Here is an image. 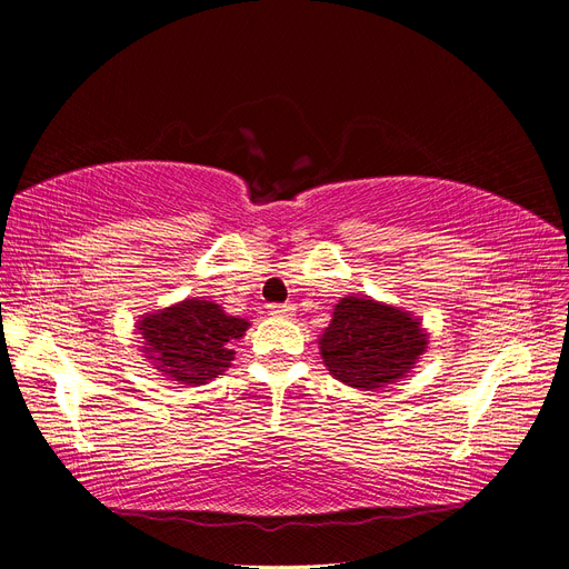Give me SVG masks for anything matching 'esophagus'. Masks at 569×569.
<instances>
[{
    "instance_id": "1",
    "label": "esophagus",
    "mask_w": 569,
    "mask_h": 569,
    "mask_svg": "<svg viewBox=\"0 0 569 569\" xmlns=\"http://www.w3.org/2000/svg\"><path fill=\"white\" fill-rule=\"evenodd\" d=\"M297 308L291 303H272L270 306V316H278V318H291L295 316Z\"/></svg>"
}]
</instances>
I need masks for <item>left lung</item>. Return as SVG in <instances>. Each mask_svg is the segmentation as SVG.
Instances as JSON below:
<instances>
[{"mask_svg": "<svg viewBox=\"0 0 569 569\" xmlns=\"http://www.w3.org/2000/svg\"><path fill=\"white\" fill-rule=\"evenodd\" d=\"M429 347L422 318L372 297H343L318 337L325 368L358 391L401 382Z\"/></svg>", "mask_w": 569, "mask_h": 569, "instance_id": "8db88e82", "label": "left lung"}]
</instances>
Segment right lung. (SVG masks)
<instances>
[{
  "label": "right lung",
  "mask_w": 569,
  "mask_h": 569,
  "mask_svg": "<svg viewBox=\"0 0 569 569\" xmlns=\"http://www.w3.org/2000/svg\"><path fill=\"white\" fill-rule=\"evenodd\" d=\"M249 325L222 311L220 303L199 297L144 313L134 330L153 370L176 385L199 387L232 366L234 341L247 335Z\"/></svg>",
  "instance_id": "1"
}]
</instances>
